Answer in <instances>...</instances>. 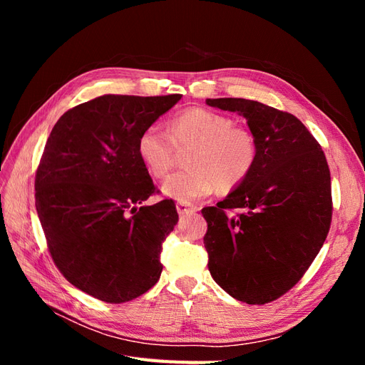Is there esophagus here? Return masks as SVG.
<instances>
[{
	"instance_id": "34e87169",
	"label": "esophagus",
	"mask_w": 365,
	"mask_h": 365,
	"mask_svg": "<svg viewBox=\"0 0 365 365\" xmlns=\"http://www.w3.org/2000/svg\"><path fill=\"white\" fill-rule=\"evenodd\" d=\"M196 207L195 205H190V204H185V202H178L176 204V212H178V215H189V213H195L196 212Z\"/></svg>"
}]
</instances>
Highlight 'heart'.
I'll use <instances>...</instances> for the list:
<instances>
[{
	"mask_svg": "<svg viewBox=\"0 0 365 365\" xmlns=\"http://www.w3.org/2000/svg\"><path fill=\"white\" fill-rule=\"evenodd\" d=\"M189 169L170 175L161 185L165 196L193 202L220 192L235 190L257 161V141L252 132L235 126L230 117L205 108H190L169 121V132L150 123L140 132L137 153L148 172L163 178L175 161V149H189Z\"/></svg>",
	"mask_w": 365,
	"mask_h": 365,
	"instance_id": "b5f03b06",
	"label": "heart"
}]
</instances>
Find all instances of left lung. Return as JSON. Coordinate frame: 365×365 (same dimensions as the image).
Returning a JSON list of instances; mask_svg holds the SVG:
<instances>
[{"mask_svg":"<svg viewBox=\"0 0 365 365\" xmlns=\"http://www.w3.org/2000/svg\"><path fill=\"white\" fill-rule=\"evenodd\" d=\"M205 103L245 117L257 141L248 178L202 208L208 271L236 300L269 303L298 283L327 237L332 189L324 152L289 113L247 98Z\"/></svg>","mask_w":365,"mask_h":365,"instance_id":"left-lung-1","label":"left lung"}]
</instances>
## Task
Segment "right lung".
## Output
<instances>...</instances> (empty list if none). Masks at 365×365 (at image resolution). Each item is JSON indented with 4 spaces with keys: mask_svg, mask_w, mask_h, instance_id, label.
I'll return each mask as SVG.
<instances>
[{
    "mask_svg": "<svg viewBox=\"0 0 365 365\" xmlns=\"http://www.w3.org/2000/svg\"><path fill=\"white\" fill-rule=\"evenodd\" d=\"M181 94H106L54 125L35 178L36 212L51 259L77 289L125 303L160 279L163 242L178 222L172 200L137 207L157 192L137 153L140 132Z\"/></svg>",
    "mask_w": 365,
    "mask_h": 365,
    "instance_id": "add662e5",
    "label": "right lung"
}]
</instances>
